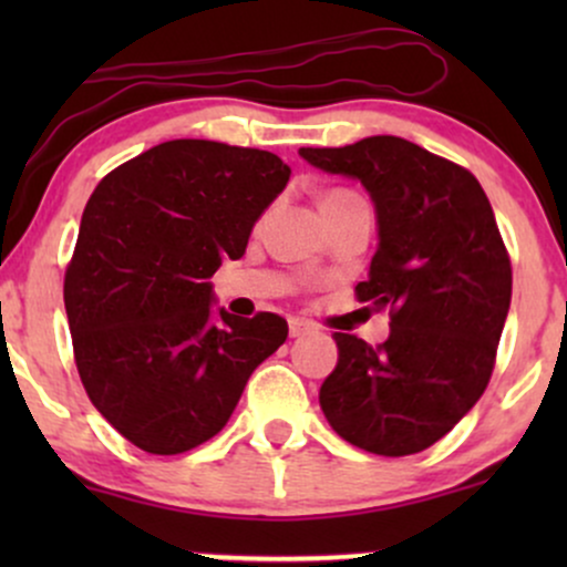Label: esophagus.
I'll return each mask as SVG.
<instances>
[{"mask_svg":"<svg viewBox=\"0 0 567 567\" xmlns=\"http://www.w3.org/2000/svg\"><path fill=\"white\" fill-rule=\"evenodd\" d=\"M315 330V324L309 320H301V317H290V338H298V336H306Z\"/></svg>","mask_w":567,"mask_h":567,"instance_id":"obj_1","label":"esophagus"}]
</instances>
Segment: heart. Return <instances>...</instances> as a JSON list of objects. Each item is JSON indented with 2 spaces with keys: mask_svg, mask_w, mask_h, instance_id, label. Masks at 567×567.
Listing matches in <instances>:
<instances>
[{
  "mask_svg": "<svg viewBox=\"0 0 567 567\" xmlns=\"http://www.w3.org/2000/svg\"><path fill=\"white\" fill-rule=\"evenodd\" d=\"M349 194H351V192H343V188H336V192H330V194H328V197H324V199H336V197H349Z\"/></svg>",
  "mask_w": 567,
  "mask_h": 567,
  "instance_id": "obj_1",
  "label": "heart"
}]
</instances>
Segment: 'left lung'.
<instances>
[{
  "label": "left lung",
  "mask_w": 567,
  "mask_h": 567,
  "mask_svg": "<svg viewBox=\"0 0 567 567\" xmlns=\"http://www.w3.org/2000/svg\"><path fill=\"white\" fill-rule=\"evenodd\" d=\"M298 154L360 178L373 197L379 250L354 296L392 320L379 347L333 333L324 419L368 453L426 451L470 413L496 365L512 261L491 202L466 167L396 135Z\"/></svg>",
  "instance_id": "1"
}]
</instances>
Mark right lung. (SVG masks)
<instances>
[{"label":"right lung","instance_id":"add662e5","mask_svg":"<svg viewBox=\"0 0 567 567\" xmlns=\"http://www.w3.org/2000/svg\"><path fill=\"white\" fill-rule=\"evenodd\" d=\"M288 178L271 152L181 138L90 194L63 279L74 362L97 413L141 451L175 455L216 437L288 338L271 311L210 322L207 282L224 258H243Z\"/></svg>","mask_w":567,"mask_h":567}]
</instances>
